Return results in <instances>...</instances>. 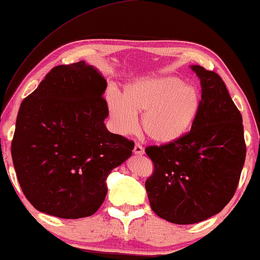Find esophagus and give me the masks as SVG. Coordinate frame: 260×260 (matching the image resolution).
<instances>
[{"mask_svg": "<svg viewBox=\"0 0 260 260\" xmlns=\"http://www.w3.org/2000/svg\"><path fill=\"white\" fill-rule=\"evenodd\" d=\"M134 154L136 156H142L144 154V149L142 148L141 144H135V148H134Z\"/></svg>", "mask_w": 260, "mask_h": 260, "instance_id": "obj_1", "label": "esophagus"}]
</instances>
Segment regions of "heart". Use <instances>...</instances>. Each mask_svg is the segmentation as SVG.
<instances>
[{"instance_id": "1", "label": "heart", "mask_w": 260, "mask_h": 260, "mask_svg": "<svg viewBox=\"0 0 260 260\" xmlns=\"http://www.w3.org/2000/svg\"><path fill=\"white\" fill-rule=\"evenodd\" d=\"M200 105L198 87L174 76L138 79L124 88L123 97L115 91L106 94V106L117 133H134L137 115L143 113L142 129L157 144L181 140L197 120Z\"/></svg>"}]
</instances>
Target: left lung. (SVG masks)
Instances as JSON below:
<instances>
[{"mask_svg": "<svg viewBox=\"0 0 260 260\" xmlns=\"http://www.w3.org/2000/svg\"><path fill=\"white\" fill-rule=\"evenodd\" d=\"M190 69L201 84L200 111L190 133L145 149L155 166L145 181L151 209L177 225L221 212L236 193L246 156L243 118L225 83L213 71Z\"/></svg>", "mask_w": 260, "mask_h": 260, "instance_id": "1", "label": "left lung"}]
</instances>
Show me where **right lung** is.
<instances>
[{
    "instance_id": "right-lung-1",
    "label": "right lung",
    "mask_w": 260,
    "mask_h": 260,
    "mask_svg": "<svg viewBox=\"0 0 260 260\" xmlns=\"http://www.w3.org/2000/svg\"><path fill=\"white\" fill-rule=\"evenodd\" d=\"M106 86L102 73L81 60L54 67L21 103L12 157L21 189L38 211L62 219L94 214L109 174L133 154L134 142L105 126Z\"/></svg>"
}]
</instances>
